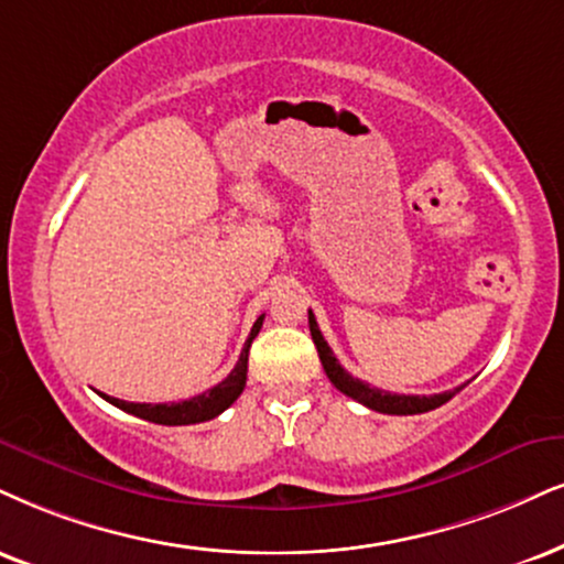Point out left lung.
Wrapping results in <instances>:
<instances>
[{
    "mask_svg": "<svg viewBox=\"0 0 564 564\" xmlns=\"http://www.w3.org/2000/svg\"><path fill=\"white\" fill-rule=\"evenodd\" d=\"M308 326H311V337H314V345L318 350V358H322V366L332 384H335L343 394H347V398L358 400L360 405L371 410H379V413H389V415L429 413V410L440 408L447 400L455 398V392H460L463 389L457 387L452 389V392H442V394H392V392H384V389L368 387L366 381L350 377V373L339 366V360L335 358V352H332V347L326 345L322 329H318L314 311H308Z\"/></svg>",
    "mask_w": 564,
    "mask_h": 564,
    "instance_id": "obj_1",
    "label": "left lung"
}]
</instances>
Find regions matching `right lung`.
<instances>
[{"label": "right lung", "instance_id": "right-lung-1", "mask_svg": "<svg viewBox=\"0 0 564 564\" xmlns=\"http://www.w3.org/2000/svg\"><path fill=\"white\" fill-rule=\"evenodd\" d=\"M261 324H263V314L256 318L253 329H250V335L246 339V347H242L238 364H235L232 371H229V377L221 379L217 387L196 394V398L183 400V402H156V405H151V402H124V400L109 398V394H101V392L99 394L107 402H112L115 408L124 410V413H133L138 419L151 421V423H162V426H187V423H204V421L217 419L219 413H225V410L240 398L242 389H246L248 350H250V343H253L256 335H259Z\"/></svg>", "mask_w": 564, "mask_h": 564}]
</instances>
